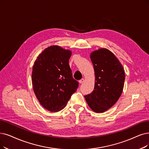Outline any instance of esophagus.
I'll return each instance as SVG.
<instances>
[{
	"label": "esophagus",
	"instance_id": "1",
	"mask_svg": "<svg viewBox=\"0 0 149 149\" xmlns=\"http://www.w3.org/2000/svg\"><path fill=\"white\" fill-rule=\"evenodd\" d=\"M84 82V79H83V78L79 81V82L80 83V84H82V83H83Z\"/></svg>",
	"mask_w": 149,
	"mask_h": 149
}]
</instances>
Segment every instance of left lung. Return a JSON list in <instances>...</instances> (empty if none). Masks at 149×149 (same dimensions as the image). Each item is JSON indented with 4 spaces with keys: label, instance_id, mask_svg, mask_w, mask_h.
<instances>
[{
    "label": "left lung",
    "instance_id": "1",
    "mask_svg": "<svg viewBox=\"0 0 149 149\" xmlns=\"http://www.w3.org/2000/svg\"><path fill=\"white\" fill-rule=\"evenodd\" d=\"M90 57L95 83L93 91L84 97L94 112L101 113L111 108L120 98L125 75L122 65L109 50L100 49L92 52Z\"/></svg>",
    "mask_w": 149,
    "mask_h": 149
}]
</instances>
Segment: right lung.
I'll return each mask as SVG.
<instances>
[{
  "label": "right lung",
  "instance_id": "right-lung-1",
  "mask_svg": "<svg viewBox=\"0 0 149 149\" xmlns=\"http://www.w3.org/2000/svg\"><path fill=\"white\" fill-rule=\"evenodd\" d=\"M71 52L58 46L45 49L35 61L32 73L34 93L40 104L51 112L63 109L77 90L68 64Z\"/></svg>",
  "mask_w": 149,
  "mask_h": 149
}]
</instances>
